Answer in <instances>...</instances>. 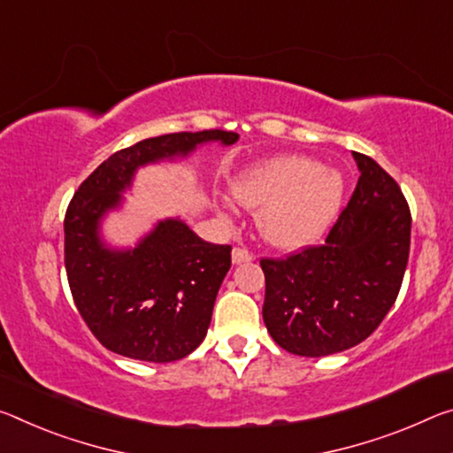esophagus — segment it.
Masks as SVG:
<instances>
[{
  "instance_id": "obj_1",
  "label": "esophagus",
  "mask_w": 453,
  "mask_h": 453,
  "mask_svg": "<svg viewBox=\"0 0 453 453\" xmlns=\"http://www.w3.org/2000/svg\"><path fill=\"white\" fill-rule=\"evenodd\" d=\"M252 254H250V250L248 248H243V246H238V248H234V252H232V260H234V264H243V262H250L252 260Z\"/></svg>"
}]
</instances>
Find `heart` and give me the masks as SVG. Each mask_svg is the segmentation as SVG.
I'll use <instances>...</instances> for the list:
<instances>
[{
  "label": "heart",
  "instance_id": "b5f03b06",
  "mask_svg": "<svg viewBox=\"0 0 453 453\" xmlns=\"http://www.w3.org/2000/svg\"><path fill=\"white\" fill-rule=\"evenodd\" d=\"M234 197L257 210L262 238L280 248L317 242L336 219L344 197L339 171L306 157H274L248 167L232 183Z\"/></svg>",
  "mask_w": 453,
  "mask_h": 453
}]
</instances>
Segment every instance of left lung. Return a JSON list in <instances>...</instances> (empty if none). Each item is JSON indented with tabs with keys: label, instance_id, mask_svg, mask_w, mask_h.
I'll return each instance as SVG.
<instances>
[{
	"label": "left lung",
	"instance_id": "left-lung-1",
	"mask_svg": "<svg viewBox=\"0 0 453 453\" xmlns=\"http://www.w3.org/2000/svg\"><path fill=\"white\" fill-rule=\"evenodd\" d=\"M325 243L262 257V317L272 339L300 357L341 353L372 334L397 300L409 260L411 211L397 181L371 157Z\"/></svg>",
	"mask_w": 453,
	"mask_h": 453
}]
</instances>
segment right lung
Segmentation results:
<instances>
[{
  "label": "right lung",
  "mask_w": 453,
  "mask_h": 453,
  "mask_svg": "<svg viewBox=\"0 0 453 453\" xmlns=\"http://www.w3.org/2000/svg\"><path fill=\"white\" fill-rule=\"evenodd\" d=\"M238 133H171L120 149L84 179L64 218V265L86 326L112 353L171 363L205 339L232 246L203 242L179 219H163L134 250H109L98 238L103 215L120 203L134 171L189 155L201 142L232 145Z\"/></svg>",
  "instance_id": "1"
}]
</instances>
